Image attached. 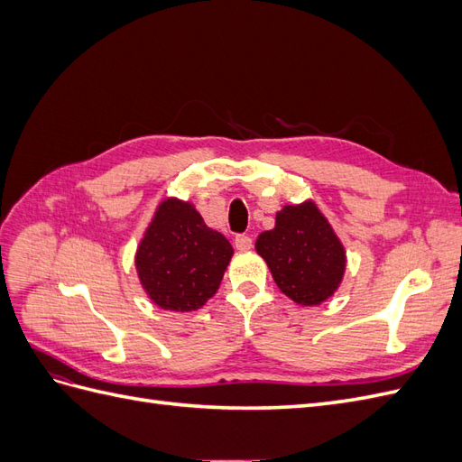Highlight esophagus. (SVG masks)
I'll use <instances>...</instances> for the list:
<instances>
[{
	"instance_id": "esophagus-1",
	"label": "esophagus",
	"mask_w": 462,
	"mask_h": 462,
	"mask_svg": "<svg viewBox=\"0 0 462 462\" xmlns=\"http://www.w3.org/2000/svg\"><path fill=\"white\" fill-rule=\"evenodd\" d=\"M236 250H250L253 248V236L250 235H236L235 236Z\"/></svg>"
}]
</instances>
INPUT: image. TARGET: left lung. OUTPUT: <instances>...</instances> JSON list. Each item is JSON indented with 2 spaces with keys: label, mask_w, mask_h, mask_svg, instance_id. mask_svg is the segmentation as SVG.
<instances>
[{
  "label": "left lung",
  "mask_w": 462,
  "mask_h": 462,
  "mask_svg": "<svg viewBox=\"0 0 462 462\" xmlns=\"http://www.w3.org/2000/svg\"><path fill=\"white\" fill-rule=\"evenodd\" d=\"M282 292L302 306H314L337 291L345 273V248L314 202L283 206L275 227L256 239Z\"/></svg>",
  "instance_id": "1"
}]
</instances>
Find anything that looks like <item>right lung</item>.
<instances>
[{
	"instance_id": "1",
	"label": "right lung",
	"mask_w": 462,
	"mask_h": 462,
	"mask_svg": "<svg viewBox=\"0 0 462 462\" xmlns=\"http://www.w3.org/2000/svg\"><path fill=\"white\" fill-rule=\"evenodd\" d=\"M231 256L229 241L206 226L197 208L167 199L138 245L134 265L160 309L192 312L216 295Z\"/></svg>"
}]
</instances>
